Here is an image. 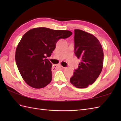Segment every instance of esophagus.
<instances>
[{"label": "esophagus", "instance_id": "34e87169", "mask_svg": "<svg viewBox=\"0 0 121 121\" xmlns=\"http://www.w3.org/2000/svg\"><path fill=\"white\" fill-rule=\"evenodd\" d=\"M53 68H55V69H59V68H62V66H61V65H54Z\"/></svg>", "mask_w": 121, "mask_h": 121}]
</instances>
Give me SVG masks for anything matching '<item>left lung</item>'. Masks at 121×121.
<instances>
[{
  "mask_svg": "<svg viewBox=\"0 0 121 121\" xmlns=\"http://www.w3.org/2000/svg\"><path fill=\"white\" fill-rule=\"evenodd\" d=\"M74 51L81 62L70 81L76 88H87L96 81L101 72L103 49L95 36L82 30H75Z\"/></svg>",
  "mask_w": 121,
  "mask_h": 121,
  "instance_id": "1",
  "label": "left lung"
}]
</instances>
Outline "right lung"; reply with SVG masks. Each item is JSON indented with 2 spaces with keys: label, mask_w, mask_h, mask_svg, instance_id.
Wrapping results in <instances>:
<instances>
[{
  "label": "right lung",
  "mask_w": 121,
  "mask_h": 121,
  "mask_svg": "<svg viewBox=\"0 0 121 121\" xmlns=\"http://www.w3.org/2000/svg\"><path fill=\"white\" fill-rule=\"evenodd\" d=\"M70 30L37 27L23 36L15 51V59L19 72L28 85L39 89L52 80V64L47 59L60 38L70 37Z\"/></svg>",
  "instance_id": "add662e5"
}]
</instances>
